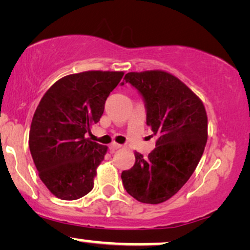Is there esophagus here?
Segmentation results:
<instances>
[{"instance_id": "esophagus-1", "label": "esophagus", "mask_w": 250, "mask_h": 250, "mask_svg": "<svg viewBox=\"0 0 250 250\" xmlns=\"http://www.w3.org/2000/svg\"><path fill=\"white\" fill-rule=\"evenodd\" d=\"M122 146H123L122 145H118V143L114 142V143H111L110 146H109V149H110V151H111V152H114L115 150H118V149H121Z\"/></svg>"}]
</instances>
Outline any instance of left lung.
<instances>
[{"label":"left lung","instance_id":"1","mask_svg":"<svg viewBox=\"0 0 250 250\" xmlns=\"http://www.w3.org/2000/svg\"><path fill=\"white\" fill-rule=\"evenodd\" d=\"M124 83L145 101L146 125L157 135L156 148L122 173L123 186L140 203L160 204L190 179L207 142V114L199 98L179 78L163 70L128 73Z\"/></svg>","mask_w":250,"mask_h":250}]
</instances>
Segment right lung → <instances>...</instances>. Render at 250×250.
<instances>
[{
    "mask_svg": "<svg viewBox=\"0 0 250 250\" xmlns=\"http://www.w3.org/2000/svg\"><path fill=\"white\" fill-rule=\"evenodd\" d=\"M123 71L91 70L57 81L41 99L29 131V150L40 179L62 200H76L93 189L107 146L91 141L110 92Z\"/></svg>",
    "mask_w": 250,
    "mask_h": 250,
    "instance_id": "obj_1",
    "label": "right lung"
}]
</instances>
